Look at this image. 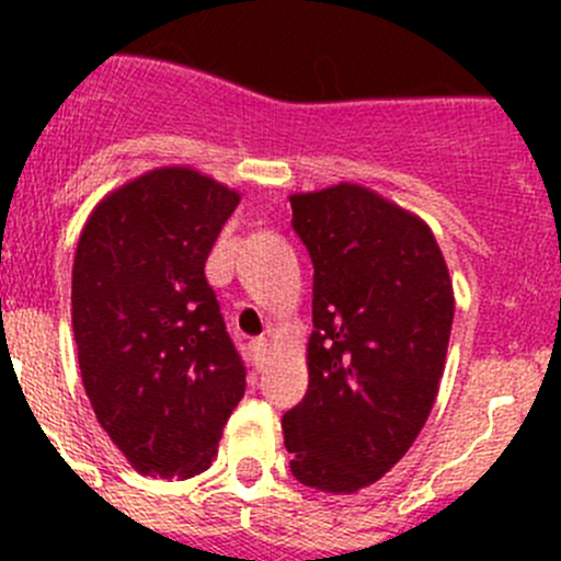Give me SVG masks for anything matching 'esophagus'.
<instances>
[{
	"mask_svg": "<svg viewBox=\"0 0 561 561\" xmlns=\"http://www.w3.org/2000/svg\"><path fill=\"white\" fill-rule=\"evenodd\" d=\"M249 353H252V364L257 366V369H263L265 358H268V342H265V339H254V342L249 344Z\"/></svg>",
	"mask_w": 561,
	"mask_h": 561,
	"instance_id": "esophagus-1",
	"label": "esophagus"
}]
</instances>
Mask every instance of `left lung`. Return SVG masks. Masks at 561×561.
<instances>
[{
  "instance_id": "obj_1",
  "label": "left lung",
  "mask_w": 561,
  "mask_h": 561,
  "mask_svg": "<svg viewBox=\"0 0 561 561\" xmlns=\"http://www.w3.org/2000/svg\"><path fill=\"white\" fill-rule=\"evenodd\" d=\"M314 265L309 388L282 417L290 472L328 494L371 485L421 434L448 355L454 282L432 228L360 184L290 195Z\"/></svg>"
}]
</instances>
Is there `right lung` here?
<instances>
[{
    "label": "right lung",
    "mask_w": 561,
    "mask_h": 561,
    "mask_svg": "<svg viewBox=\"0 0 561 561\" xmlns=\"http://www.w3.org/2000/svg\"><path fill=\"white\" fill-rule=\"evenodd\" d=\"M241 195L165 165L107 192L72 263L78 366L100 426L135 472L211 467L247 369L225 331L206 260Z\"/></svg>",
    "instance_id": "obj_1"
}]
</instances>
